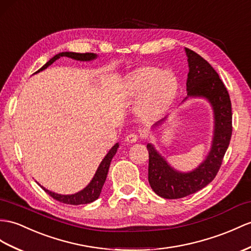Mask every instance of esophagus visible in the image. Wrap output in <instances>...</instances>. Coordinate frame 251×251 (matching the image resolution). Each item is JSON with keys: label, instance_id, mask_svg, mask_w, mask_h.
Segmentation results:
<instances>
[{"label": "esophagus", "instance_id": "obj_1", "mask_svg": "<svg viewBox=\"0 0 251 251\" xmlns=\"http://www.w3.org/2000/svg\"><path fill=\"white\" fill-rule=\"evenodd\" d=\"M138 139H139L138 134L131 133V134H129V135H126V142L133 144V143H136V142H138Z\"/></svg>", "mask_w": 251, "mask_h": 251}]
</instances>
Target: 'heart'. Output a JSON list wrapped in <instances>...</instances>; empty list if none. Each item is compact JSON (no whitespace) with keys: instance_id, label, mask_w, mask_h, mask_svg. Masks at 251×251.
I'll use <instances>...</instances> for the list:
<instances>
[{"instance_id":"heart-1","label":"heart","mask_w":251,"mask_h":251,"mask_svg":"<svg viewBox=\"0 0 251 251\" xmlns=\"http://www.w3.org/2000/svg\"><path fill=\"white\" fill-rule=\"evenodd\" d=\"M178 88V79L170 70H158L155 66H144L130 73L126 81V93L139 98L140 112L145 115H158L167 108Z\"/></svg>"}]
</instances>
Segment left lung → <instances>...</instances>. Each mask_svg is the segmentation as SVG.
Listing matches in <instances>:
<instances>
[{"instance_id": "obj_1", "label": "left lung", "mask_w": 251, "mask_h": 251, "mask_svg": "<svg viewBox=\"0 0 251 251\" xmlns=\"http://www.w3.org/2000/svg\"><path fill=\"white\" fill-rule=\"evenodd\" d=\"M188 62L186 89L188 97H203L210 101L215 117L213 144L205 161L194 172H176L148 144V180L151 188L165 199H179L200 191L215 178L222 166L232 135V108L227 88L213 67L199 54L185 48Z\"/></svg>"}]
</instances>
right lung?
Listing matches in <instances>:
<instances>
[{"label": "right lung", "instance_id": "obj_1", "mask_svg": "<svg viewBox=\"0 0 251 251\" xmlns=\"http://www.w3.org/2000/svg\"><path fill=\"white\" fill-rule=\"evenodd\" d=\"M63 56H67V57H70L73 59H76V60H91L97 57V55L94 53H75V52H62L57 55H55L54 57H52L49 62L41 67V68L36 71L35 73H37L39 71L45 70L46 68H48L49 66L52 65L55 60H57L58 58L63 57ZM118 144H116L113 148L109 150L108 153L105 155V157L103 158V161L101 162L100 166L98 167L97 169V173L95 175V176L91 180V182L89 184L85 187L83 191L78 192L76 194H73V195H59V194H55L52 193L50 191H48L45 187H42L45 189V192L48 193L50 196L55 199L59 201V202L62 203H66V204H73V205H78V204H86V203H90L95 201L96 199L99 198L100 196V193H101V189L103 187V184H104V182L106 180V176H107V172H108V167L109 165H111V161L113 156L116 154V152H117L118 149Z\"/></svg>", "mask_w": 251, "mask_h": 251}]
</instances>
